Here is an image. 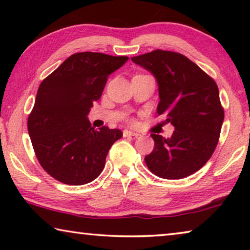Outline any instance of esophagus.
<instances>
[{"instance_id":"obj_1","label":"esophagus","mask_w":250,"mask_h":250,"mask_svg":"<svg viewBox=\"0 0 250 250\" xmlns=\"http://www.w3.org/2000/svg\"><path fill=\"white\" fill-rule=\"evenodd\" d=\"M124 137H139V133L137 132H133V131L131 130H124Z\"/></svg>"}]
</instances>
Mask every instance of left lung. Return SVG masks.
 <instances>
[{"instance_id":"left-lung-1","label":"left lung","mask_w":250,"mask_h":250,"mask_svg":"<svg viewBox=\"0 0 250 250\" xmlns=\"http://www.w3.org/2000/svg\"><path fill=\"white\" fill-rule=\"evenodd\" d=\"M159 84L158 115L174 125L170 139L151 134L154 149L145 161L156 176L179 180L193 174L214 153L224 121L215 80L184 55L155 49L131 58Z\"/></svg>"}]
</instances>
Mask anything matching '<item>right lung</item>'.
Masks as SVG:
<instances>
[{
  "mask_svg": "<svg viewBox=\"0 0 250 250\" xmlns=\"http://www.w3.org/2000/svg\"><path fill=\"white\" fill-rule=\"evenodd\" d=\"M126 61V56L76 53L40 84L27 129L37 160L55 180L83 185L103 172L110 147L122 132L105 125L96 130L87 115L109 75Z\"/></svg>",
  "mask_w": 250,
  "mask_h": 250,
  "instance_id": "1",
  "label": "right lung"
}]
</instances>
